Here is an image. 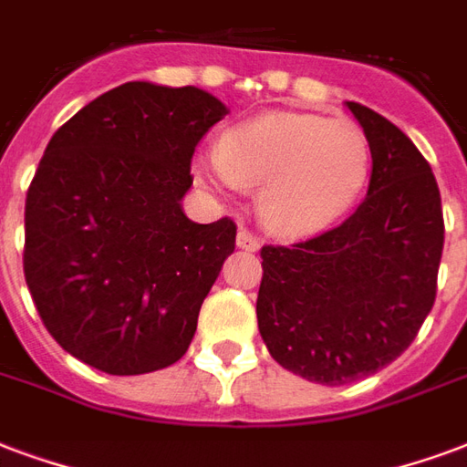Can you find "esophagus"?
I'll return each instance as SVG.
<instances>
[{"instance_id":"34e87169","label":"esophagus","mask_w":467,"mask_h":467,"mask_svg":"<svg viewBox=\"0 0 467 467\" xmlns=\"http://www.w3.org/2000/svg\"><path fill=\"white\" fill-rule=\"evenodd\" d=\"M236 244L238 248H244V251H258V248H261V238L255 236V234H251L248 229H238Z\"/></svg>"}]
</instances>
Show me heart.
<instances>
[{
  "label": "heart",
  "instance_id": "heart-1",
  "mask_svg": "<svg viewBox=\"0 0 467 467\" xmlns=\"http://www.w3.org/2000/svg\"><path fill=\"white\" fill-rule=\"evenodd\" d=\"M199 170L226 192L261 184L263 221L283 236H303L357 202L369 180L371 147L347 118L275 110L231 128L221 147L199 157Z\"/></svg>",
  "mask_w": 467,
  "mask_h": 467
}]
</instances>
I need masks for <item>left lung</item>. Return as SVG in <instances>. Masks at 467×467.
<instances>
[{"label":"left lung","mask_w":467,"mask_h":467,"mask_svg":"<svg viewBox=\"0 0 467 467\" xmlns=\"http://www.w3.org/2000/svg\"><path fill=\"white\" fill-rule=\"evenodd\" d=\"M371 147L369 192L335 229L263 246L258 329L280 367L339 387L411 345L436 303L443 209L431 164L394 122L347 103Z\"/></svg>","instance_id":"left-lung-1"}]
</instances>
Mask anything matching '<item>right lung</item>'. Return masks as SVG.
<instances>
[{"mask_svg": "<svg viewBox=\"0 0 467 467\" xmlns=\"http://www.w3.org/2000/svg\"><path fill=\"white\" fill-rule=\"evenodd\" d=\"M226 105L194 86L122 83L63 122L26 192L24 275L51 337L130 377L184 357L223 261L229 216L182 212L199 140Z\"/></svg>", "mask_w": 467, "mask_h": 467, "instance_id": "obj_1", "label": "right lung"}]
</instances>
